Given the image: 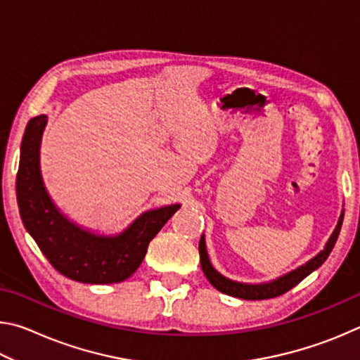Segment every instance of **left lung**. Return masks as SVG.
I'll return each mask as SVG.
<instances>
[{
    "mask_svg": "<svg viewBox=\"0 0 360 360\" xmlns=\"http://www.w3.org/2000/svg\"><path fill=\"white\" fill-rule=\"evenodd\" d=\"M343 216H345V210H341L337 227H335V230L332 231L330 238L327 240L326 246L321 252L316 254L313 259H309L307 264H303L298 268H295V270L285 273V275H283V276L273 279V281L260 283V284H246V283L233 281V279H229L224 275H221V273H219L216 268L211 265L210 257H208V251H206L205 235H202V238H200V243H198L200 264H202V270L205 273V276L208 278V281L214 285L219 292H222V294L245 298V300H265V298L283 295L288 290H290L292 288H295V285L300 283L302 279L307 278L309 273L318 270V268L324 264L326 259L330 255L335 243H337V238H338L340 230H341V224H343Z\"/></svg>",
    "mask_w": 360,
    "mask_h": 360,
    "instance_id": "8db88e82",
    "label": "left lung"
}]
</instances>
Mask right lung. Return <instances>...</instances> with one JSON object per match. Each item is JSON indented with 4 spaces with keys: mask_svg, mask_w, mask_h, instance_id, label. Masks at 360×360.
I'll return each instance as SVG.
<instances>
[{
    "mask_svg": "<svg viewBox=\"0 0 360 360\" xmlns=\"http://www.w3.org/2000/svg\"><path fill=\"white\" fill-rule=\"evenodd\" d=\"M46 125L47 115H36L22 139L15 188L23 225L63 276L87 284L124 281L138 270L150 240L181 205L144 211L115 235L95 233L72 222L52 202L42 181L39 149Z\"/></svg>",
    "mask_w": 360,
    "mask_h": 360,
    "instance_id": "obj_1",
    "label": "right lung"
}]
</instances>
